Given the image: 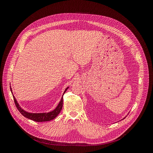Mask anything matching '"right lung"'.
Returning <instances> with one entry per match:
<instances>
[{"label":"right lung","instance_id":"1","mask_svg":"<svg viewBox=\"0 0 153 153\" xmlns=\"http://www.w3.org/2000/svg\"><path fill=\"white\" fill-rule=\"evenodd\" d=\"M66 89L65 91H64V93H65V92L68 89ZM11 91V88L10 87ZM14 101H15V103L16 105V107L18 110V111L21 113L22 115H23V116L25 117L26 118H28L29 119L32 120L36 122H45V121H49L55 119L57 116V115L61 112V111L62 108V104H63V96L61 98V101H60L59 105H57V108H55L54 110L52 111V112H48V113H40V114H34V113H29L27 112H25V110L21 108L20 106L18 105L17 103V101L15 99V97H13Z\"/></svg>","mask_w":153,"mask_h":153}]
</instances>
